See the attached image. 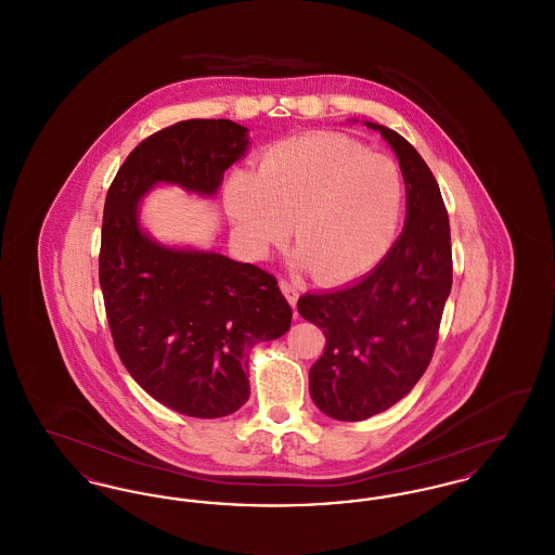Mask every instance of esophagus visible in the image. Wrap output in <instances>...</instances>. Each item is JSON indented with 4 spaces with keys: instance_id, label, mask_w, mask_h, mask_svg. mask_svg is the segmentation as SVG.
Segmentation results:
<instances>
[{
    "instance_id": "obj_1",
    "label": "esophagus",
    "mask_w": 555,
    "mask_h": 555,
    "mask_svg": "<svg viewBox=\"0 0 555 555\" xmlns=\"http://www.w3.org/2000/svg\"><path fill=\"white\" fill-rule=\"evenodd\" d=\"M281 289H283V293L287 295L291 306L295 308L297 297H299V287H297V283H293L289 279H281Z\"/></svg>"
}]
</instances>
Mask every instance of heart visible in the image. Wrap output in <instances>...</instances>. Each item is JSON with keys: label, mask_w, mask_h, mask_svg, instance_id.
Instances as JSON below:
<instances>
[{"label": "heart", "mask_w": 555, "mask_h": 555, "mask_svg": "<svg viewBox=\"0 0 555 555\" xmlns=\"http://www.w3.org/2000/svg\"><path fill=\"white\" fill-rule=\"evenodd\" d=\"M403 179L393 159L335 134H301L266 147L258 177L237 168L224 202L254 254L295 241L318 279L344 281L376 264L396 237Z\"/></svg>", "instance_id": "heart-1"}]
</instances>
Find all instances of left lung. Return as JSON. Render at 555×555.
Returning <instances> with one entry per match:
<instances>
[{
  "label": "left lung",
  "instance_id": "obj_1",
  "mask_svg": "<svg viewBox=\"0 0 555 555\" xmlns=\"http://www.w3.org/2000/svg\"><path fill=\"white\" fill-rule=\"evenodd\" d=\"M393 147L405 181V224L389 254L344 289L306 293L299 314L326 345L310 369V396L335 421L358 423L408 396L433 360L451 291L449 216L421 154L387 127L366 122Z\"/></svg>",
  "mask_w": 555,
  "mask_h": 555
}]
</instances>
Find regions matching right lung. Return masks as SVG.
Wrapping results in <instances>:
<instances>
[{"label":"right lung","instance_id":"obj_1","mask_svg":"<svg viewBox=\"0 0 555 555\" xmlns=\"http://www.w3.org/2000/svg\"><path fill=\"white\" fill-rule=\"evenodd\" d=\"M247 143L233 120H183L143 139L107 189L100 285L114 347L150 396L193 418L237 412L254 345L285 335L293 312L260 266L154 243L137 204L158 183L216 193Z\"/></svg>","mask_w":555,"mask_h":555}]
</instances>
